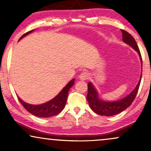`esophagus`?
<instances>
[{
	"label": "esophagus",
	"instance_id": "34e87169",
	"mask_svg": "<svg viewBox=\"0 0 151 151\" xmlns=\"http://www.w3.org/2000/svg\"><path fill=\"white\" fill-rule=\"evenodd\" d=\"M79 79L81 81H85L89 79V74L87 72H81L79 75Z\"/></svg>",
	"mask_w": 151,
	"mask_h": 151
}]
</instances>
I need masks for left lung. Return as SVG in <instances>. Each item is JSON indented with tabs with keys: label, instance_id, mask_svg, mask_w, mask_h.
I'll return each mask as SVG.
<instances>
[{
	"label": "left lung",
	"instance_id": "8db88e82",
	"mask_svg": "<svg viewBox=\"0 0 151 151\" xmlns=\"http://www.w3.org/2000/svg\"><path fill=\"white\" fill-rule=\"evenodd\" d=\"M121 32H122V37L124 42L129 45L135 51L137 52V53L139 55L142 65L141 55L135 39L133 37V36H131V34H129L126 31L121 30ZM141 76L135 89L129 95H127L121 99L113 101H104V100L101 99L99 96L97 90L93 85L92 83L90 81L88 83V93L87 96H86V99L89 102L90 108L95 113L101 116H111L116 115V114L121 113L130 106V105L132 104L135 97H136L137 92H138L140 83H141Z\"/></svg>",
	"mask_w": 151,
	"mask_h": 151
}]
</instances>
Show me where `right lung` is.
<instances>
[{
  "label": "right lung",
  "instance_id": "add662e5",
  "mask_svg": "<svg viewBox=\"0 0 151 151\" xmlns=\"http://www.w3.org/2000/svg\"><path fill=\"white\" fill-rule=\"evenodd\" d=\"M34 30H32L26 32L19 39V40H20L24 37L27 36V35L30 34ZM74 80H75V79H72V80L67 83V85L61 90V91L56 96H55L52 99L50 100L49 101H47L45 103L42 104H27L22 101L19 96H18V98L20 103L22 104V105L24 106V108L27 111L32 114V115L42 118L53 116H55L60 113L63 110V109L65 108L67 96H68L69 90L74 84Z\"/></svg>",
  "mask_w": 151,
  "mask_h": 151
}]
</instances>
